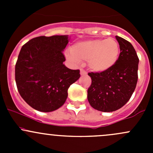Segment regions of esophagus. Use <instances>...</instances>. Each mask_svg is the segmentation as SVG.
I'll return each instance as SVG.
<instances>
[{
	"label": "esophagus",
	"instance_id": "esophagus-1",
	"mask_svg": "<svg viewBox=\"0 0 153 153\" xmlns=\"http://www.w3.org/2000/svg\"><path fill=\"white\" fill-rule=\"evenodd\" d=\"M86 72L85 70H84V69H81V75H86Z\"/></svg>",
	"mask_w": 153,
	"mask_h": 153
}]
</instances>
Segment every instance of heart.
<instances>
[{"instance_id":"b5f03b06","label":"heart","mask_w":153,"mask_h":153,"mask_svg":"<svg viewBox=\"0 0 153 153\" xmlns=\"http://www.w3.org/2000/svg\"><path fill=\"white\" fill-rule=\"evenodd\" d=\"M120 46L115 38L95 39L77 43L72 48L68 58L76 62L88 61L94 72H101L112 68L117 62Z\"/></svg>"}]
</instances>
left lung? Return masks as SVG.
I'll return each mask as SVG.
<instances>
[{
	"label": "left lung",
	"instance_id": "left-lung-1",
	"mask_svg": "<svg viewBox=\"0 0 153 153\" xmlns=\"http://www.w3.org/2000/svg\"><path fill=\"white\" fill-rule=\"evenodd\" d=\"M120 46V55L115 65L101 72H89L92 79L87 99L94 109L113 112L130 99L138 81L139 59L132 44L115 36Z\"/></svg>",
	"mask_w": 153,
	"mask_h": 153
}]
</instances>
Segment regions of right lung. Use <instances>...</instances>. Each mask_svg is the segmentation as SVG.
Masks as SVG:
<instances>
[{"label":"right lung","mask_w":153,"mask_h":153,"mask_svg":"<svg viewBox=\"0 0 153 153\" xmlns=\"http://www.w3.org/2000/svg\"><path fill=\"white\" fill-rule=\"evenodd\" d=\"M67 35L39 36L21 48L15 64V81L23 99L33 109L52 112L65 103L68 89L80 78L79 69H70L63 51Z\"/></svg>","instance_id":"1"}]
</instances>
